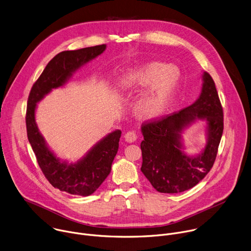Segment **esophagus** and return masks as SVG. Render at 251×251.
I'll use <instances>...</instances> for the list:
<instances>
[{"instance_id": "1", "label": "esophagus", "mask_w": 251, "mask_h": 251, "mask_svg": "<svg viewBox=\"0 0 251 251\" xmlns=\"http://www.w3.org/2000/svg\"><path fill=\"white\" fill-rule=\"evenodd\" d=\"M125 139L127 142H134L137 139V134L134 130H129L125 134Z\"/></svg>"}]
</instances>
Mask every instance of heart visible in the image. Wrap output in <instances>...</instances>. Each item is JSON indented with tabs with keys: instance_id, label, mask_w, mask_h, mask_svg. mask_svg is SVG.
Instances as JSON below:
<instances>
[{
	"instance_id": "b5f03b06",
	"label": "heart",
	"mask_w": 251,
	"mask_h": 251,
	"mask_svg": "<svg viewBox=\"0 0 251 251\" xmlns=\"http://www.w3.org/2000/svg\"><path fill=\"white\" fill-rule=\"evenodd\" d=\"M178 80L173 67L158 62H149L127 72L123 79L125 88L148 87L136 104L137 114L142 118L158 116L165 108Z\"/></svg>"
}]
</instances>
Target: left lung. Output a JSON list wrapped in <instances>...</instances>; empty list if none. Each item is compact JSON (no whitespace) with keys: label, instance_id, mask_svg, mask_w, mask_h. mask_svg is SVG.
<instances>
[{"label":"left lung","instance_id":"8db88e82","mask_svg":"<svg viewBox=\"0 0 251 251\" xmlns=\"http://www.w3.org/2000/svg\"><path fill=\"white\" fill-rule=\"evenodd\" d=\"M202 93L191 106L142 123L141 171L160 192L175 194L196 186L212 169L224 131V112L215 82L204 72ZM197 119L208 125V142L203 152L189 158L181 151L180 132Z\"/></svg>","mask_w":251,"mask_h":251}]
</instances>
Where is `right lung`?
I'll list each match as a JSON object with an SVG mask.
<instances>
[{"label":"right lung","mask_w":251,"mask_h":251,"mask_svg":"<svg viewBox=\"0 0 251 251\" xmlns=\"http://www.w3.org/2000/svg\"><path fill=\"white\" fill-rule=\"evenodd\" d=\"M106 44L78 50H67L48 62L39 78L32 85L25 115L28 141L37 163L48 182L60 191L79 196L93 194L111 172L118 152L122 131L116 130L100 140L87 155L74 164L61 162L45 144L34 120L36 103L52 89L64 85L78 68L103 53Z\"/></svg>","instance_id":"obj_1"}]
</instances>
